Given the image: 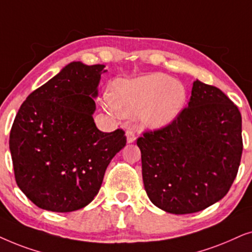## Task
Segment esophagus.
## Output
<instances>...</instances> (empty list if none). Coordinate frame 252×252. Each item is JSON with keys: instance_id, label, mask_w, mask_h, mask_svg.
Instances as JSON below:
<instances>
[{"instance_id": "1", "label": "esophagus", "mask_w": 252, "mask_h": 252, "mask_svg": "<svg viewBox=\"0 0 252 252\" xmlns=\"http://www.w3.org/2000/svg\"><path fill=\"white\" fill-rule=\"evenodd\" d=\"M126 142H128L129 144L133 143L136 140V133H135V130H133V129L126 130Z\"/></svg>"}]
</instances>
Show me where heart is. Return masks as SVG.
<instances>
[{"label": "heart", "instance_id": "b5f03b06", "mask_svg": "<svg viewBox=\"0 0 252 252\" xmlns=\"http://www.w3.org/2000/svg\"><path fill=\"white\" fill-rule=\"evenodd\" d=\"M187 100L183 84L165 73L153 72L135 79L116 80L103 103L110 112L122 116L139 114L144 126L161 129L179 117Z\"/></svg>", "mask_w": 252, "mask_h": 252}]
</instances>
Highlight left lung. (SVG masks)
Wrapping results in <instances>:
<instances>
[{"label":"left lung","mask_w":252,"mask_h":252,"mask_svg":"<svg viewBox=\"0 0 252 252\" xmlns=\"http://www.w3.org/2000/svg\"><path fill=\"white\" fill-rule=\"evenodd\" d=\"M151 202L173 214L199 212L226 196L242 157V117L221 90L196 80L179 117L137 139Z\"/></svg>","instance_id":"left-lung-1"}]
</instances>
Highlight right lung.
I'll return each instance as SVG.
<instances>
[{
	"mask_svg": "<svg viewBox=\"0 0 252 252\" xmlns=\"http://www.w3.org/2000/svg\"><path fill=\"white\" fill-rule=\"evenodd\" d=\"M105 65L71 62L30 94L13 121L9 146L17 186L40 209L72 212L94 199L126 146L122 129L102 132L93 113Z\"/></svg>",
	"mask_w": 252,
	"mask_h": 252,
	"instance_id": "right-lung-1",
	"label": "right lung"
}]
</instances>
